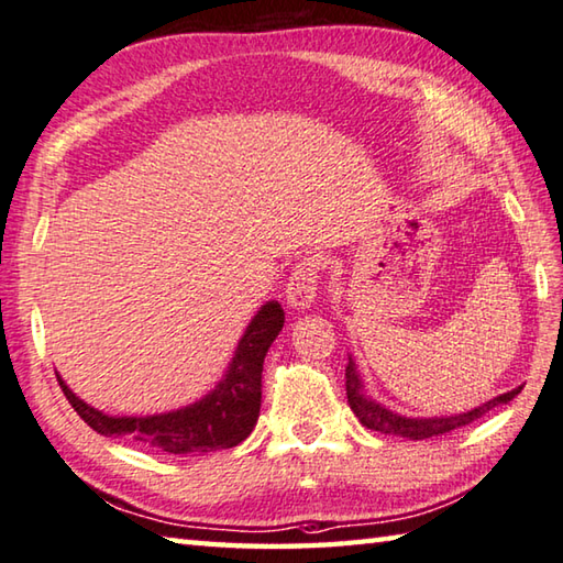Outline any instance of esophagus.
Segmentation results:
<instances>
[{"instance_id": "esophagus-1", "label": "esophagus", "mask_w": 563, "mask_h": 563, "mask_svg": "<svg viewBox=\"0 0 563 563\" xmlns=\"http://www.w3.org/2000/svg\"><path fill=\"white\" fill-rule=\"evenodd\" d=\"M317 291H319V274H317V262L307 256V260H301L297 266H294V272L289 276V284H287V303L291 309L297 311H307L313 299H317Z\"/></svg>"}]
</instances>
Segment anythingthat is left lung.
<instances>
[{
    "label": "left lung",
    "mask_w": 563,
    "mask_h": 563,
    "mask_svg": "<svg viewBox=\"0 0 563 563\" xmlns=\"http://www.w3.org/2000/svg\"><path fill=\"white\" fill-rule=\"evenodd\" d=\"M521 393V386L509 390V393H501V396L492 398L487 402H482V406L472 408L467 412H457V416H440V418H406L400 416V412L390 410L383 406V402L373 400L366 386H363V380L358 376V368H356V361L349 358V366H346V396H349V406L353 410V416L361 420L363 428L368 430H378V432H386V435H398V438H408V440H428V438H438V435H445V432L462 428V426H470L472 420H477L489 412L492 408L497 406H505L511 398H517Z\"/></svg>",
    "instance_id": "8db88e82"
}]
</instances>
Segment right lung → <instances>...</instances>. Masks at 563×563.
<instances>
[{"label": "right lung", "mask_w": 563, "mask_h": 563, "mask_svg": "<svg viewBox=\"0 0 563 563\" xmlns=\"http://www.w3.org/2000/svg\"><path fill=\"white\" fill-rule=\"evenodd\" d=\"M282 327V303L266 301L242 333L222 380L190 406L157 412V416H106L103 410L78 398L62 376L56 378L86 426L106 438L135 440L143 448L165 452V455L227 450L240 445L256 426L262 406L264 356L279 336Z\"/></svg>", "instance_id": "add662e5"}]
</instances>
